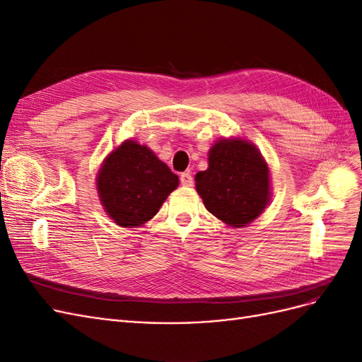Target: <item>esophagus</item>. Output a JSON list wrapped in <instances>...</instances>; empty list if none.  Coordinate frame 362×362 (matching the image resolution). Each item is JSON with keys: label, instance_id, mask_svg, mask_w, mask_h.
<instances>
[{"label": "esophagus", "instance_id": "34e87169", "mask_svg": "<svg viewBox=\"0 0 362 362\" xmlns=\"http://www.w3.org/2000/svg\"><path fill=\"white\" fill-rule=\"evenodd\" d=\"M180 180H181V184L185 185V187H192V185H193V177H192L190 172H182L180 175Z\"/></svg>", "mask_w": 362, "mask_h": 362}]
</instances>
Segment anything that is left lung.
Here are the masks:
<instances>
[{
  "instance_id": "1",
  "label": "left lung",
  "mask_w": 362,
  "mask_h": 362,
  "mask_svg": "<svg viewBox=\"0 0 362 362\" xmlns=\"http://www.w3.org/2000/svg\"><path fill=\"white\" fill-rule=\"evenodd\" d=\"M194 181L206 210L233 228L254 222L270 201L267 163L243 139L217 140L208 152V169Z\"/></svg>"
}]
</instances>
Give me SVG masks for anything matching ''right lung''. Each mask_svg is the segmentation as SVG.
I'll return each mask as SVG.
<instances>
[{"instance_id": "obj_1", "label": "right lung", "mask_w": 362, "mask_h": 362, "mask_svg": "<svg viewBox=\"0 0 362 362\" xmlns=\"http://www.w3.org/2000/svg\"><path fill=\"white\" fill-rule=\"evenodd\" d=\"M180 180L148 146L134 140L107 156L96 177L105 213L122 228H136L154 217Z\"/></svg>"}]
</instances>
